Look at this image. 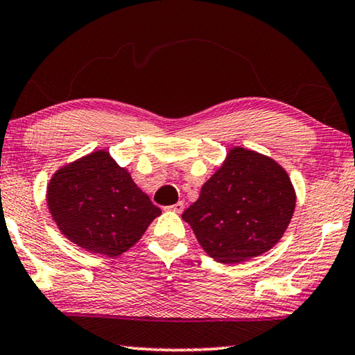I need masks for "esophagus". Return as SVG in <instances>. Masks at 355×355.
<instances>
[{"label":"esophagus","mask_w":355,"mask_h":355,"mask_svg":"<svg viewBox=\"0 0 355 355\" xmlns=\"http://www.w3.org/2000/svg\"><path fill=\"white\" fill-rule=\"evenodd\" d=\"M169 209L171 211H175V213H183V209H184V203L183 202H177V203H173L172 207H169Z\"/></svg>","instance_id":"1"}]
</instances>
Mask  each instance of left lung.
Returning a JSON list of instances; mask_svg holds the SVG:
<instances>
[{"label": "left lung", "instance_id": "1", "mask_svg": "<svg viewBox=\"0 0 355 355\" xmlns=\"http://www.w3.org/2000/svg\"><path fill=\"white\" fill-rule=\"evenodd\" d=\"M294 208L296 191L277 161L232 147L182 218L209 257L235 264L271 250L285 235Z\"/></svg>", "mask_w": 355, "mask_h": 355}]
</instances>
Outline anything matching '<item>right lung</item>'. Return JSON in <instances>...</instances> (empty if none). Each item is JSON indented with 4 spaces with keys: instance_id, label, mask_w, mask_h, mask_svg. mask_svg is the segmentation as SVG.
Masks as SVG:
<instances>
[{
    "instance_id": "1",
    "label": "right lung",
    "mask_w": 355,
    "mask_h": 355,
    "mask_svg": "<svg viewBox=\"0 0 355 355\" xmlns=\"http://www.w3.org/2000/svg\"><path fill=\"white\" fill-rule=\"evenodd\" d=\"M46 205L70 243L106 257L133 248L161 214L106 148L59 167L46 186Z\"/></svg>"
}]
</instances>
